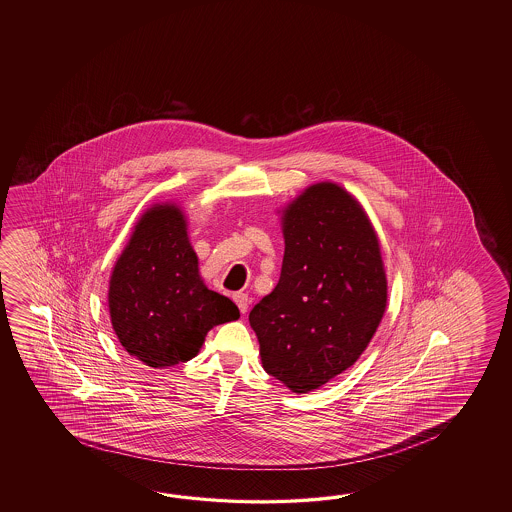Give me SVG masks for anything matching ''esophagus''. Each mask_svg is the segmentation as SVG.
Wrapping results in <instances>:
<instances>
[{
	"instance_id": "34e87169",
	"label": "esophagus",
	"mask_w": 512,
	"mask_h": 512,
	"mask_svg": "<svg viewBox=\"0 0 512 512\" xmlns=\"http://www.w3.org/2000/svg\"><path fill=\"white\" fill-rule=\"evenodd\" d=\"M232 298H234V302H236V305L240 307L241 313L245 315V313L249 311V304H251V300H249V294L236 293L234 294V296H232Z\"/></svg>"
}]
</instances>
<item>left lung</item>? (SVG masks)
I'll list each match as a JSON object with an SVG mask.
<instances>
[{"instance_id":"1","label":"left lung","mask_w":512,"mask_h":512,"mask_svg":"<svg viewBox=\"0 0 512 512\" xmlns=\"http://www.w3.org/2000/svg\"><path fill=\"white\" fill-rule=\"evenodd\" d=\"M280 282L252 307L263 370L293 392L320 388L353 366L386 309L377 234L333 183L309 186L283 214Z\"/></svg>"}]
</instances>
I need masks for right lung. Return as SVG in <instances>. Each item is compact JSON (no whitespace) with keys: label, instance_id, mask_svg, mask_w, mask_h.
Returning <instances> with one entry per match:
<instances>
[{"label":"right lung","instance_id":"add662e5","mask_svg":"<svg viewBox=\"0 0 512 512\" xmlns=\"http://www.w3.org/2000/svg\"><path fill=\"white\" fill-rule=\"evenodd\" d=\"M108 300L122 348L152 368L196 357L212 327L240 318L238 305L201 280L185 216L174 205L153 207L137 223Z\"/></svg>","mask_w":512,"mask_h":512}]
</instances>
